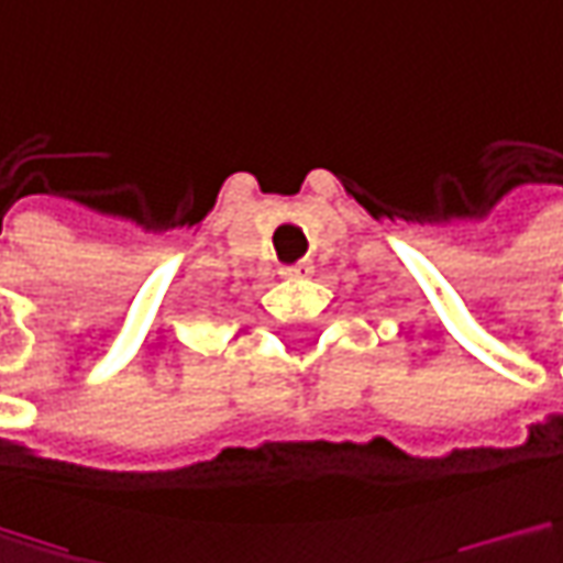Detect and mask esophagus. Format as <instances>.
Returning a JSON list of instances; mask_svg holds the SVG:
<instances>
[{
	"label": "esophagus",
	"instance_id": "1",
	"mask_svg": "<svg viewBox=\"0 0 563 563\" xmlns=\"http://www.w3.org/2000/svg\"><path fill=\"white\" fill-rule=\"evenodd\" d=\"M311 268H314V265H311L308 258H301V262H295V265H285L282 275H285V278H301V275H311Z\"/></svg>",
	"mask_w": 563,
	"mask_h": 563
}]
</instances>
